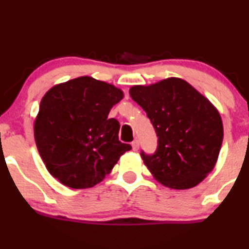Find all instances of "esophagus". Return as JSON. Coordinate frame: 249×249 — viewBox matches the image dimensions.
<instances>
[{"mask_svg": "<svg viewBox=\"0 0 249 249\" xmlns=\"http://www.w3.org/2000/svg\"><path fill=\"white\" fill-rule=\"evenodd\" d=\"M132 148L133 151H138V149H139V142H138V140H134L132 142Z\"/></svg>", "mask_w": 249, "mask_h": 249, "instance_id": "obj_1", "label": "esophagus"}]
</instances>
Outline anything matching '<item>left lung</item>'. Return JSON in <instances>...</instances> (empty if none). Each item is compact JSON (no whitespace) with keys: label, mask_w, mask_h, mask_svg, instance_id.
Returning <instances> with one entry per match:
<instances>
[{"label":"left lung","mask_w":249,"mask_h":249,"mask_svg":"<svg viewBox=\"0 0 249 249\" xmlns=\"http://www.w3.org/2000/svg\"><path fill=\"white\" fill-rule=\"evenodd\" d=\"M130 96L147 113L158 148L143 163L170 189L196 187L214 168L224 128L213 104L187 81L169 77L149 86H133Z\"/></svg>","instance_id":"8db88e82"}]
</instances>
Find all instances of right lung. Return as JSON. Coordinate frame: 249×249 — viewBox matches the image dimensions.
I'll return each mask as SVG.
<instances>
[{
  "instance_id": "obj_1",
  "label": "right lung",
  "mask_w": 249,
  "mask_h": 249,
  "mask_svg": "<svg viewBox=\"0 0 249 249\" xmlns=\"http://www.w3.org/2000/svg\"><path fill=\"white\" fill-rule=\"evenodd\" d=\"M124 94L110 83L81 76L41 98L35 121L38 152L53 178L73 189L100 183L131 145L118 139L119 123L107 118Z\"/></svg>"
}]
</instances>
